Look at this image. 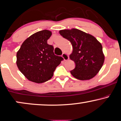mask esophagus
<instances>
[{"instance_id":"esophagus-1","label":"esophagus","mask_w":121,"mask_h":121,"mask_svg":"<svg viewBox=\"0 0 121 121\" xmlns=\"http://www.w3.org/2000/svg\"><path fill=\"white\" fill-rule=\"evenodd\" d=\"M62 57H63V59L64 60H68L69 59V56L68 55L66 54V53H63L62 54Z\"/></svg>"}]
</instances>
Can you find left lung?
<instances>
[{
	"label": "left lung",
	"mask_w": 121,
	"mask_h": 121,
	"mask_svg": "<svg viewBox=\"0 0 121 121\" xmlns=\"http://www.w3.org/2000/svg\"><path fill=\"white\" fill-rule=\"evenodd\" d=\"M59 33L73 46L70 58L74 61L75 68L70 71L72 75L81 80L94 77L104 61L101 43L94 36L78 29L61 30Z\"/></svg>",
	"instance_id": "8db88e82"
}]
</instances>
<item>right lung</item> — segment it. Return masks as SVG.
<instances>
[{"instance_id": "right-lung-1", "label": "right lung", "mask_w": 121, "mask_h": 121, "mask_svg": "<svg viewBox=\"0 0 121 121\" xmlns=\"http://www.w3.org/2000/svg\"><path fill=\"white\" fill-rule=\"evenodd\" d=\"M51 35L48 30L34 33L24 41L17 53L18 69L31 82L42 83L50 80L64 60L55 55L53 47L47 44Z\"/></svg>"}]
</instances>
